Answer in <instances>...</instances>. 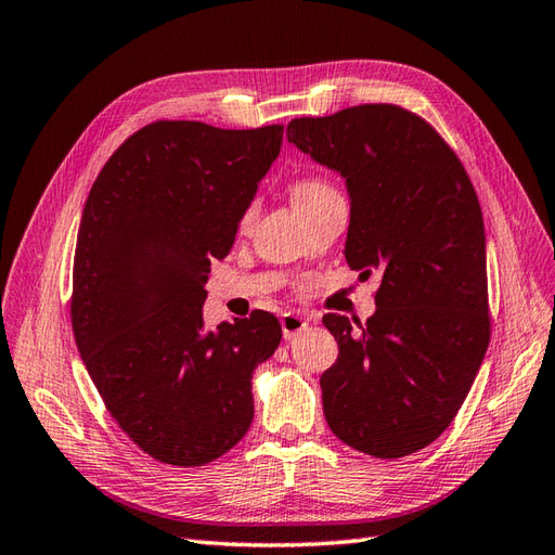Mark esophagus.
Listing matches in <instances>:
<instances>
[{"label":"esophagus","mask_w":555,"mask_h":555,"mask_svg":"<svg viewBox=\"0 0 555 555\" xmlns=\"http://www.w3.org/2000/svg\"><path fill=\"white\" fill-rule=\"evenodd\" d=\"M307 325H309V321L300 314H295V311H286V314H281V331L286 339H293L295 335L307 331Z\"/></svg>","instance_id":"34e87169"}]
</instances>
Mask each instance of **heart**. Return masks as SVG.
Returning a JSON list of instances; mask_svg holds the SVG:
<instances>
[{
  "instance_id": "obj_1",
  "label": "heart",
  "mask_w": 555,
  "mask_h": 555,
  "mask_svg": "<svg viewBox=\"0 0 555 555\" xmlns=\"http://www.w3.org/2000/svg\"><path fill=\"white\" fill-rule=\"evenodd\" d=\"M333 194H337V190L333 188V184H331L328 180L317 178V176L295 180L293 188H291V196H293L295 208L311 206V204L321 202V198L333 196ZM253 216H255V206H248V208L244 210V216H241V222H238V224H241V227H248L250 220H253Z\"/></svg>"
}]
</instances>
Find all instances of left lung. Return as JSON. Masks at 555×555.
Wrapping results in <instances>:
<instances>
[{"instance_id": "1", "label": "left lung", "mask_w": 555, "mask_h": 555, "mask_svg": "<svg viewBox=\"0 0 555 555\" xmlns=\"http://www.w3.org/2000/svg\"><path fill=\"white\" fill-rule=\"evenodd\" d=\"M288 142L345 178V258L382 272L365 323L325 314L339 357L321 375L331 431L379 460L443 434L490 343L486 227L448 142L399 105L293 119Z\"/></svg>"}]
</instances>
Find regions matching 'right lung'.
Segmentation results:
<instances>
[{
  "label": "right lung",
  "mask_w": 555,
  "mask_h": 555,
  "mask_svg": "<svg viewBox=\"0 0 555 555\" xmlns=\"http://www.w3.org/2000/svg\"><path fill=\"white\" fill-rule=\"evenodd\" d=\"M283 126L154 121L98 173L81 212L73 331L109 415L150 457L202 466L253 422V373L276 351L269 311L204 328L212 258L281 152Z\"/></svg>",
  "instance_id": "1"
}]
</instances>
